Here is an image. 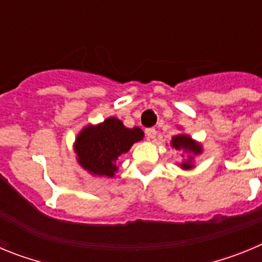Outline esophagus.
<instances>
[{"mask_svg":"<svg viewBox=\"0 0 262 262\" xmlns=\"http://www.w3.org/2000/svg\"><path fill=\"white\" fill-rule=\"evenodd\" d=\"M156 134H157V131L155 128L145 129V135H147L148 140H154V139H156Z\"/></svg>","mask_w":262,"mask_h":262,"instance_id":"1","label":"esophagus"}]
</instances>
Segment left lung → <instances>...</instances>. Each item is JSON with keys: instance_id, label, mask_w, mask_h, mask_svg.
I'll use <instances>...</instances> for the list:
<instances>
[{"instance_id": "left-lung-1", "label": "left lung", "mask_w": 262, "mask_h": 262, "mask_svg": "<svg viewBox=\"0 0 262 262\" xmlns=\"http://www.w3.org/2000/svg\"><path fill=\"white\" fill-rule=\"evenodd\" d=\"M173 148H176L177 151L180 149H184L185 152H189L193 156L202 154V145L198 144L195 140L190 138L189 135H185V134H180V135H176L172 138V143H170ZM193 156H189V159L185 160L184 163L181 164L182 169H191L193 168Z\"/></svg>"}]
</instances>
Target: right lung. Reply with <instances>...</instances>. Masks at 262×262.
<instances>
[{
  "instance_id": "1",
  "label": "right lung",
  "mask_w": 262,
  "mask_h": 262,
  "mask_svg": "<svg viewBox=\"0 0 262 262\" xmlns=\"http://www.w3.org/2000/svg\"><path fill=\"white\" fill-rule=\"evenodd\" d=\"M143 136L144 133L139 127L127 128L114 117L97 126L84 127L75 142L78 164L93 176L114 177L118 157L128 152Z\"/></svg>"
}]
</instances>
